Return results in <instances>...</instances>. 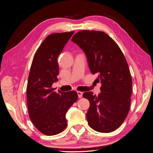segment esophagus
<instances>
[{
    "instance_id": "obj_1",
    "label": "esophagus",
    "mask_w": 153,
    "mask_h": 153,
    "mask_svg": "<svg viewBox=\"0 0 153 153\" xmlns=\"http://www.w3.org/2000/svg\"><path fill=\"white\" fill-rule=\"evenodd\" d=\"M77 94H78V96L79 98H81L82 97V94H83V92L81 91H77Z\"/></svg>"
}]
</instances>
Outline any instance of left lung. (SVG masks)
<instances>
[{
    "mask_svg": "<svg viewBox=\"0 0 153 153\" xmlns=\"http://www.w3.org/2000/svg\"><path fill=\"white\" fill-rule=\"evenodd\" d=\"M72 41L84 51L91 73L98 76L101 93L85 92L90 102L86 114L89 126L101 133L117 129L127 117L131 103L132 78L126 59L114 40L105 32L83 30Z\"/></svg>",
    "mask_w": 153,
    "mask_h": 153,
    "instance_id": "1",
    "label": "left lung"
}]
</instances>
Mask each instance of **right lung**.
Here are the masks:
<instances>
[{
	"label": "right lung",
	"mask_w": 153,
	"mask_h": 153,
	"mask_svg": "<svg viewBox=\"0 0 153 153\" xmlns=\"http://www.w3.org/2000/svg\"><path fill=\"white\" fill-rule=\"evenodd\" d=\"M74 31L48 36L36 52L27 86L29 116L44 135H55L67 126L66 114L78 100L75 91L56 92L52 87L57 80V58Z\"/></svg>",
	"instance_id": "obj_1"
}]
</instances>
